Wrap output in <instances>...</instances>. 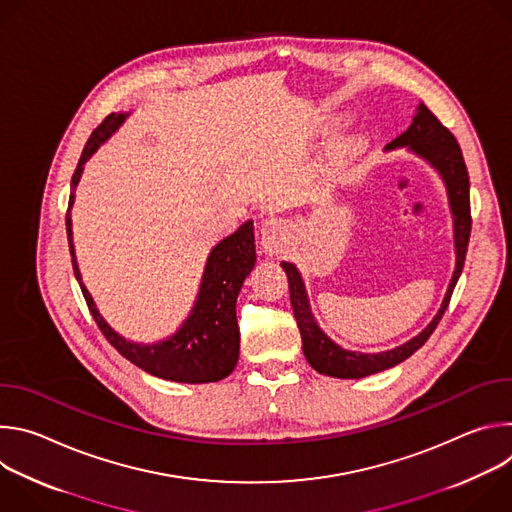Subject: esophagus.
Masks as SVG:
<instances>
[{"label": "esophagus", "instance_id": "34e87169", "mask_svg": "<svg viewBox=\"0 0 512 512\" xmlns=\"http://www.w3.org/2000/svg\"><path fill=\"white\" fill-rule=\"evenodd\" d=\"M287 233V225L281 218H267L261 225V245L267 253H275Z\"/></svg>", "mask_w": 512, "mask_h": 512}]
</instances>
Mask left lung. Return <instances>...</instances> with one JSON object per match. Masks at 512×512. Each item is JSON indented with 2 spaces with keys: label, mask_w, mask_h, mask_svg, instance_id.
Here are the masks:
<instances>
[{
  "label": "left lung",
  "mask_w": 512,
  "mask_h": 512,
  "mask_svg": "<svg viewBox=\"0 0 512 512\" xmlns=\"http://www.w3.org/2000/svg\"><path fill=\"white\" fill-rule=\"evenodd\" d=\"M395 148H407L421 160H425L437 174L442 176L450 210L454 218V247H456V269L450 279L448 291L444 296L442 308L437 310L433 320L423 328L415 338L409 342L385 350V352H352L342 346H338L334 340H330L324 330L314 320L310 300L306 294V285L302 281V275L294 263L281 261V267L289 281V300L291 308H294V316L300 328L302 336V348L306 360L312 364V369L320 375L336 377V379H362L375 373H381L385 369L395 367V364L409 358L417 348H421L435 326L440 324L444 312L448 310L452 291L458 283V277L462 273L468 241H470V229H472V216H470V178L464 164V156L456 137L448 127L442 125L423 103L417 107V113L413 117V123L407 131H403L399 137H395L391 143H387L385 150Z\"/></svg>",
  "instance_id": "1"
}]
</instances>
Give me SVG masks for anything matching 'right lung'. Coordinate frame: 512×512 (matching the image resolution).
<instances>
[{
	"instance_id": "obj_1",
	"label": "right lung",
	"mask_w": 512,
	"mask_h": 512,
	"mask_svg": "<svg viewBox=\"0 0 512 512\" xmlns=\"http://www.w3.org/2000/svg\"><path fill=\"white\" fill-rule=\"evenodd\" d=\"M129 113H111L105 121L91 133L85 150L81 154L79 166L72 174L70 180V198L66 210V237L72 257V269L81 285L85 302L95 318L99 330L109 340V344L125 356L129 362L141 371L150 373L158 379L176 381V383H216L229 377L239 360V326H237V296L245 277L255 267V235H253V221L243 223L233 235L223 239L218 245L212 247L198 298L190 316L182 322V326L166 340L156 344H139L125 340L117 334L105 318L99 314L89 289L83 283L75 245H72V221H70V208L75 204V188L81 180L85 162L99 150V145L111 137L119 129V125L127 119Z\"/></svg>"
}]
</instances>
